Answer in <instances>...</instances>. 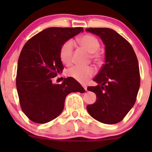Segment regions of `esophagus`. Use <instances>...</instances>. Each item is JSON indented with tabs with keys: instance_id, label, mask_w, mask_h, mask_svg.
Wrapping results in <instances>:
<instances>
[{
	"instance_id": "obj_1",
	"label": "esophagus",
	"mask_w": 152,
	"mask_h": 152,
	"mask_svg": "<svg viewBox=\"0 0 152 152\" xmlns=\"http://www.w3.org/2000/svg\"><path fill=\"white\" fill-rule=\"evenodd\" d=\"M82 87H83L84 89H85L86 91H87V86H86V85H82Z\"/></svg>"
}]
</instances>
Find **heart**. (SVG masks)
Returning a JSON list of instances; mask_svg holds the SVG:
<instances>
[{"label": "heart", "instance_id": "1", "mask_svg": "<svg viewBox=\"0 0 152 152\" xmlns=\"http://www.w3.org/2000/svg\"><path fill=\"white\" fill-rule=\"evenodd\" d=\"M79 44L90 53H92L91 57L98 63L101 62V55L98 53L100 48V43L97 38L90 34H85L78 39ZM74 42L72 40H67L60 48V59L65 65H69L72 62ZM96 73V70L92 66H79L76 65L67 70V76L73 78L80 83H85Z\"/></svg>", "mask_w": 152, "mask_h": 152}]
</instances>
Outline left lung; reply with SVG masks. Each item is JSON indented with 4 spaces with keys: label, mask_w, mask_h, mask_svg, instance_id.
I'll return each instance as SVG.
<instances>
[{
    "label": "left lung",
    "mask_w": 152,
    "mask_h": 152,
    "mask_svg": "<svg viewBox=\"0 0 152 152\" xmlns=\"http://www.w3.org/2000/svg\"><path fill=\"white\" fill-rule=\"evenodd\" d=\"M105 45V63L93 81L98 84L87 90L96 93V102L87 106L89 114L102 123L121 121L132 108L140 88L137 56L129 42L108 28H88Z\"/></svg>",
    "instance_id": "8db88e82"
}]
</instances>
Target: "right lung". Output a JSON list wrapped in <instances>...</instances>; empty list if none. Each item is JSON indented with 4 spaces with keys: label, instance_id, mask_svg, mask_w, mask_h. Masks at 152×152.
Masks as SVG:
<instances>
[{
    "label": "right lung",
    "instance_id": "1",
    "mask_svg": "<svg viewBox=\"0 0 152 152\" xmlns=\"http://www.w3.org/2000/svg\"><path fill=\"white\" fill-rule=\"evenodd\" d=\"M83 28L50 27L37 34L24 45L17 70L16 87L20 104L31 121L45 124L61 114L69 93L85 90L76 80L65 78L60 85L52 80L64 67L60 48Z\"/></svg>",
    "mask_w": 152,
    "mask_h": 152
}]
</instances>
